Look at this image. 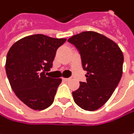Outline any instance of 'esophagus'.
Instances as JSON below:
<instances>
[{"label": "esophagus", "mask_w": 134, "mask_h": 134, "mask_svg": "<svg viewBox=\"0 0 134 134\" xmlns=\"http://www.w3.org/2000/svg\"><path fill=\"white\" fill-rule=\"evenodd\" d=\"M63 80L64 82H68V81H69V80H70V78H63Z\"/></svg>", "instance_id": "esophagus-1"}]
</instances>
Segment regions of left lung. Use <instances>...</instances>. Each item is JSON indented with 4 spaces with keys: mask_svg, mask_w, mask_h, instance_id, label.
<instances>
[{
    "mask_svg": "<svg viewBox=\"0 0 134 134\" xmlns=\"http://www.w3.org/2000/svg\"><path fill=\"white\" fill-rule=\"evenodd\" d=\"M79 50L87 82L72 92L75 102L85 110L99 109L111 97L122 75L124 56L112 40L92 31L68 39Z\"/></svg>",
    "mask_w": 134,
    "mask_h": 134,
    "instance_id": "1",
    "label": "left lung"
}]
</instances>
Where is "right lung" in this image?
I'll return each instance as SVG.
<instances>
[{
  "mask_svg": "<svg viewBox=\"0 0 134 134\" xmlns=\"http://www.w3.org/2000/svg\"><path fill=\"white\" fill-rule=\"evenodd\" d=\"M66 40L36 34L19 40L8 52L5 70L9 83L29 108L42 110L53 103L62 79L51 78L46 71L52 68L57 49Z\"/></svg>",
  "mask_w": 134,
  "mask_h": 134,
  "instance_id": "1",
  "label": "right lung"
}]
</instances>
